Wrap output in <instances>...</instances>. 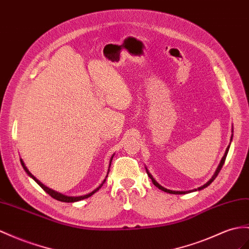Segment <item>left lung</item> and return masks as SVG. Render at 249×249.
Returning <instances> with one entry per match:
<instances>
[{
  "mask_svg": "<svg viewBox=\"0 0 249 249\" xmlns=\"http://www.w3.org/2000/svg\"><path fill=\"white\" fill-rule=\"evenodd\" d=\"M231 140H232V136H231ZM229 147H231V144L228 145V147L226 148V151H225V154H224V156H223V158H222V160H221V162H220V164H219V166H218V168L215 169V173L213 174V176L212 177V179H210L206 184H204L203 186H201V187H199L197 189H193V190H187V191H176V190H170V189H167V188H164L163 186H161L160 184H159L155 179H154V177H152L150 174H149V171L147 170V168H146V173H147V175H148V177L150 178L151 179V181H152V183H154V185L155 186H157L159 189H161V190H163V191H165V193H168V194H173V195H184V194H189V193H193V191H196V190H202V189H204L205 187H207L208 185H210V184L213 183V181L216 178V176L219 175V173H220V170L222 169V167H223V165H224V162H225V159H226V157H227V154H228V150H229Z\"/></svg>",
  "mask_w": 249,
  "mask_h": 249,
  "instance_id": "8db88e82",
  "label": "left lung"
}]
</instances>
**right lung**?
<instances>
[{"mask_svg": "<svg viewBox=\"0 0 249 249\" xmlns=\"http://www.w3.org/2000/svg\"><path fill=\"white\" fill-rule=\"evenodd\" d=\"M112 158H113V155H112V157H111V159H110V162H109V167H110V165H111V161H112ZM21 164H22V166H23V168H24V170L26 171L27 173V175L29 176V177H31L33 178V179L39 184V185L46 191V193L49 195V196H52L53 199H55V200H58V201H61V202H66V203H71V202H78V201H81V200H84V199H87V197H89V196H91L94 193H97V191L102 187V185H103V184L105 183V181H106V178H107V176H108V173H109V168H108V173H107V176H106V178H105V180L102 182V184L101 185L98 187V188H95L93 191H91L90 194H88V195H85V196H65V195H63V194H60V193H58V191H54V190H53L52 188H48L47 186H45L44 185V184H42L39 180L36 179V178L34 176V175H31V173L30 171L27 169V167L25 166V164H24V162H23V160L21 159Z\"/></svg>", "mask_w": 249, "mask_h": 249, "instance_id": "add662e5", "label": "right lung"}]
</instances>
